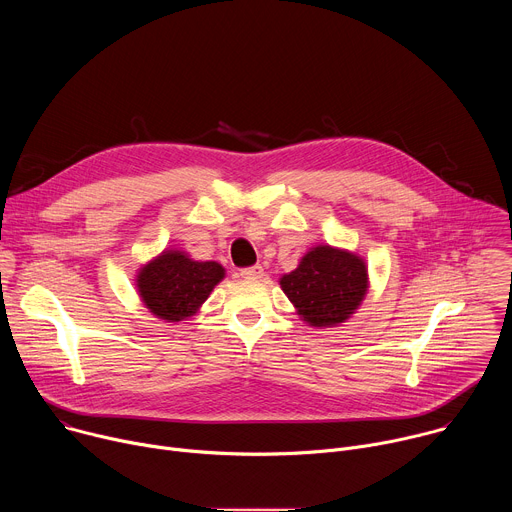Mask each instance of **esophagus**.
<instances>
[{
  "instance_id": "34e87169",
  "label": "esophagus",
  "mask_w": 512,
  "mask_h": 512,
  "mask_svg": "<svg viewBox=\"0 0 512 512\" xmlns=\"http://www.w3.org/2000/svg\"><path fill=\"white\" fill-rule=\"evenodd\" d=\"M241 277H245V279H259V277H263V267L261 265L245 267V269H241Z\"/></svg>"
}]
</instances>
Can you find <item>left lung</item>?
Returning <instances> with one entry per match:
<instances>
[{
  "label": "left lung",
  "mask_w": 512,
  "mask_h": 512,
  "mask_svg": "<svg viewBox=\"0 0 512 512\" xmlns=\"http://www.w3.org/2000/svg\"><path fill=\"white\" fill-rule=\"evenodd\" d=\"M279 285L308 326L332 328L360 308L369 291V269L352 251L316 245L294 271L279 277Z\"/></svg>",
  "instance_id": "left-lung-1"
}]
</instances>
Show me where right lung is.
I'll return each instance as SVG.
<instances>
[{
    "mask_svg": "<svg viewBox=\"0 0 512 512\" xmlns=\"http://www.w3.org/2000/svg\"><path fill=\"white\" fill-rule=\"evenodd\" d=\"M225 279L216 261H194L186 251L166 249L137 269V294L156 318L182 322L198 314L214 285Z\"/></svg>",
    "mask_w": 512,
    "mask_h": 512,
    "instance_id": "add662e5",
    "label": "right lung"
}]
</instances>
